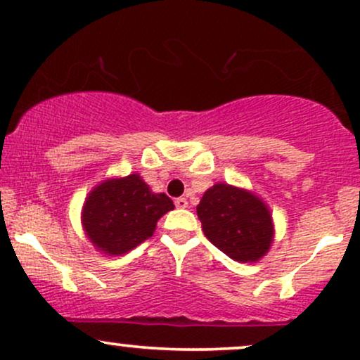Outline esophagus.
Segmentation results:
<instances>
[{"mask_svg": "<svg viewBox=\"0 0 360 360\" xmlns=\"http://www.w3.org/2000/svg\"><path fill=\"white\" fill-rule=\"evenodd\" d=\"M174 205H176V208H188V206H189L186 198H177V200L174 201Z\"/></svg>", "mask_w": 360, "mask_h": 360, "instance_id": "esophagus-1", "label": "esophagus"}]
</instances>
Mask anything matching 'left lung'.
Returning a JSON list of instances; mask_svg holds the SVG:
<instances>
[{"label": "left lung", "instance_id": "obj_1", "mask_svg": "<svg viewBox=\"0 0 360 360\" xmlns=\"http://www.w3.org/2000/svg\"><path fill=\"white\" fill-rule=\"evenodd\" d=\"M201 229L210 242L237 262H257L274 242L269 206L254 191L217 183L196 206Z\"/></svg>", "mask_w": 360, "mask_h": 360}]
</instances>
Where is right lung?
Instances as JSON below:
<instances>
[{
  "label": "right lung",
  "mask_w": 360,
  "mask_h": 360,
  "mask_svg": "<svg viewBox=\"0 0 360 360\" xmlns=\"http://www.w3.org/2000/svg\"><path fill=\"white\" fill-rule=\"evenodd\" d=\"M171 210V198L152 191L135 172L108 177L94 186L82 205L81 223L98 252L123 255L152 237L159 218Z\"/></svg>",
  "instance_id": "obj_1"
}]
</instances>
